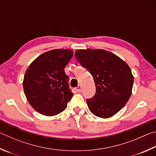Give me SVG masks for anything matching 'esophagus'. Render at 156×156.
Returning a JSON list of instances; mask_svg holds the SVG:
<instances>
[{
    "mask_svg": "<svg viewBox=\"0 0 156 156\" xmlns=\"http://www.w3.org/2000/svg\"><path fill=\"white\" fill-rule=\"evenodd\" d=\"M76 90H77L78 92H80L81 91V87H80V85H78L77 87H76Z\"/></svg>",
    "mask_w": 156,
    "mask_h": 156,
    "instance_id": "obj_1",
    "label": "esophagus"
}]
</instances>
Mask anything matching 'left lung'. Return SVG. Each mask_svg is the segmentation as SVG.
<instances>
[{
  "mask_svg": "<svg viewBox=\"0 0 156 156\" xmlns=\"http://www.w3.org/2000/svg\"><path fill=\"white\" fill-rule=\"evenodd\" d=\"M78 61L92 75L96 92L87 99L90 111L101 118H108L123 108L132 94L134 77L125 61L104 50H78Z\"/></svg>",
  "mask_w": 156,
  "mask_h": 156,
  "instance_id": "1",
  "label": "left lung"
}]
</instances>
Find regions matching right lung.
I'll return each mask as SVG.
<instances>
[{
  "mask_svg": "<svg viewBox=\"0 0 156 156\" xmlns=\"http://www.w3.org/2000/svg\"><path fill=\"white\" fill-rule=\"evenodd\" d=\"M73 52L69 49L50 50L32 62L25 73L23 88L30 105L41 115L55 116L66 108L73 93L65 67Z\"/></svg>",
  "mask_w": 156,
  "mask_h": 156,
  "instance_id": "obj_1",
  "label": "right lung"
}]
</instances>
